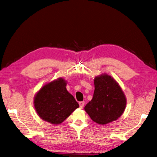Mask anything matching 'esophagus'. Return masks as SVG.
I'll return each mask as SVG.
<instances>
[{
	"label": "esophagus",
	"mask_w": 157,
	"mask_h": 157,
	"mask_svg": "<svg viewBox=\"0 0 157 157\" xmlns=\"http://www.w3.org/2000/svg\"><path fill=\"white\" fill-rule=\"evenodd\" d=\"M79 105L80 108H82V109H83V107H84V105H85V102H84V101H80V102H79Z\"/></svg>",
	"instance_id": "1"
}]
</instances>
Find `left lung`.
<instances>
[{
	"label": "left lung",
	"instance_id": "obj_1",
	"mask_svg": "<svg viewBox=\"0 0 157 157\" xmlns=\"http://www.w3.org/2000/svg\"><path fill=\"white\" fill-rule=\"evenodd\" d=\"M93 98L84 107L94 122L105 124L121 117L126 107L127 100L118 83L107 74L94 79Z\"/></svg>",
	"mask_w": 157,
	"mask_h": 157
}]
</instances>
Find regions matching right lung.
<instances>
[{
	"mask_svg": "<svg viewBox=\"0 0 157 157\" xmlns=\"http://www.w3.org/2000/svg\"><path fill=\"white\" fill-rule=\"evenodd\" d=\"M65 79H58L46 84L36 94L34 105L39 117L54 124L62 123L79 104L66 90Z\"/></svg>",
	"mask_w": 157,
	"mask_h": 157,
	"instance_id": "obj_1",
	"label": "right lung"
}]
</instances>
